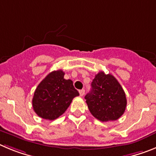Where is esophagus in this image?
I'll use <instances>...</instances> for the list:
<instances>
[{
	"label": "esophagus",
	"instance_id": "obj_1",
	"mask_svg": "<svg viewBox=\"0 0 156 156\" xmlns=\"http://www.w3.org/2000/svg\"><path fill=\"white\" fill-rule=\"evenodd\" d=\"M79 94L81 96H83L85 95V89H81V90H79Z\"/></svg>",
	"mask_w": 156,
	"mask_h": 156
}]
</instances>
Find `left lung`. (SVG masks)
I'll return each mask as SVG.
<instances>
[{
    "label": "left lung",
    "mask_w": 156,
    "mask_h": 156,
    "mask_svg": "<svg viewBox=\"0 0 156 156\" xmlns=\"http://www.w3.org/2000/svg\"><path fill=\"white\" fill-rule=\"evenodd\" d=\"M91 85L92 89L85 99L92 116L102 122L120 118L125 111L127 99L116 78L100 71L95 75Z\"/></svg>",
    "instance_id": "1"
}]
</instances>
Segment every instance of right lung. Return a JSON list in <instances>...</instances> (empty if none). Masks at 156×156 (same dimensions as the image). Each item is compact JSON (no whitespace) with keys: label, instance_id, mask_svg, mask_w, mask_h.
Returning a JSON list of instances; mask_svg holds the SVG:
<instances>
[{"label":"right lung","instance_id":"add662e5","mask_svg":"<svg viewBox=\"0 0 156 156\" xmlns=\"http://www.w3.org/2000/svg\"><path fill=\"white\" fill-rule=\"evenodd\" d=\"M62 70L52 71L38 85L33 98L35 113L46 120H54L69 107L72 99L79 95L71 80L64 78Z\"/></svg>","mask_w":156,"mask_h":156}]
</instances>
